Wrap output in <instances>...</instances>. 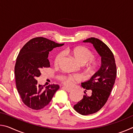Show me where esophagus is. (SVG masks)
I'll use <instances>...</instances> for the list:
<instances>
[{
  "label": "esophagus",
  "instance_id": "esophagus-1",
  "mask_svg": "<svg viewBox=\"0 0 133 133\" xmlns=\"http://www.w3.org/2000/svg\"><path fill=\"white\" fill-rule=\"evenodd\" d=\"M63 88L65 90L67 91V92H71L72 91V90H73L72 89L68 88V87H63Z\"/></svg>",
  "mask_w": 133,
  "mask_h": 133
}]
</instances>
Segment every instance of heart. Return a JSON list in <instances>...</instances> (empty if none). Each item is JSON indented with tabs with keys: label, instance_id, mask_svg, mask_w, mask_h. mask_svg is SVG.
Returning a JSON list of instances; mask_svg holds the SVG:
<instances>
[{
	"label": "heart",
	"instance_id": "obj_1",
	"mask_svg": "<svg viewBox=\"0 0 133 133\" xmlns=\"http://www.w3.org/2000/svg\"><path fill=\"white\" fill-rule=\"evenodd\" d=\"M65 52L71 55L75 58V59L80 64H84L89 60H91L94 58V55L91 51L84 46H77L75 48L67 49L65 51ZM62 57V53H59L56 55L55 58V66H57ZM97 63L91 60V67L92 69H95ZM81 77L78 75H68V76H62L60 77V80L62 83L67 86H70L73 84V83L76 81H79Z\"/></svg>",
	"mask_w": 133,
	"mask_h": 133
}]
</instances>
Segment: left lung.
I'll return each instance as SVG.
<instances>
[{"label": "left lung", "mask_w": 133, "mask_h": 133, "mask_svg": "<svg viewBox=\"0 0 133 133\" xmlns=\"http://www.w3.org/2000/svg\"><path fill=\"white\" fill-rule=\"evenodd\" d=\"M93 45L101 57V66L90 80L82 83V87L91 91L74 105V109L82 115H89L99 111L104 106L115 83L117 75L115 59L112 51L104 43L94 37L83 41ZM85 90V91H87ZM84 93H85V92Z\"/></svg>", "instance_id": "1"}]
</instances>
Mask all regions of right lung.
I'll use <instances>...</instances> for the list:
<instances>
[{
	"mask_svg": "<svg viewBox=\"0 0 133 133\" xmlns=\"http://www.w3.org/2000/svg\"><path fill=\"white\" fill-rule=\"evenodd\" d=\"M63 45L44 37H35L24 44L17 56L15 67L17 91L24 104L31 109L44 107L59 89L57 84L39 85L36 78L43 69L50 67L49 51Z\"/></svg>",
	"mask_w": 133,
	"mask_h": 133,
	"instance_id": "obj_1",
	"label": "right lung"
}]
</instances>
